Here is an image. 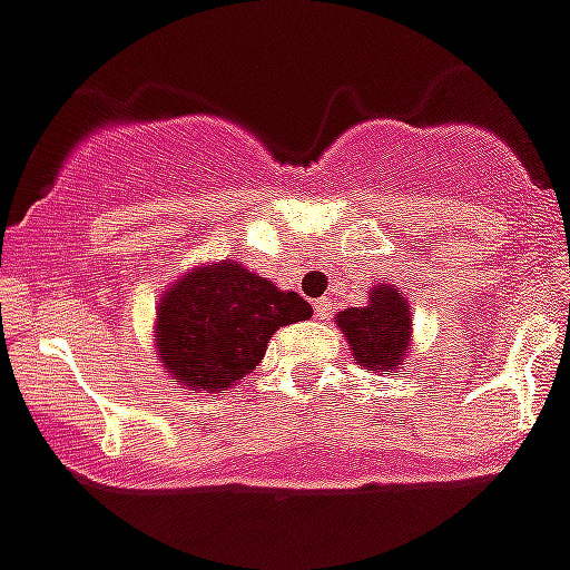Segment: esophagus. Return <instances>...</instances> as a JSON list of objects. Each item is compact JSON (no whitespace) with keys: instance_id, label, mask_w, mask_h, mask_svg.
<instances>
[{"instance_id":"1","label":"esophagus","mask_w":570,"mask_h":570,"mask_svg":"<svg viewBox=\"0 0 570 570\" xmlns=\"http://www.w3.org/2000/svg\"><path fill=\"white\" fill-rule=\"evenodd\" d=\"M313 307H315V318H318V322H327V318H330V309H333V304H330V298L315 301Z\"/></svg>"}]
</instances>
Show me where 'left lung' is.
I'll use <instances>...</instances> for the list:
<instances>
[{
  "instance_id": "obj_1",
  "label": "left lung",
  "mask_w": 570,
  "mask_h": 570,
  "mask_svg": "<svg viewBox=\"0 0 570 570\" xmlns=\"http://www.w3.org/2000/svg\"><path fill=\"white\" fill-rule=\"evenodd\" d=\"M356 365L365 371H391L411 353V309L396 286L380 284L367 293L365 307H347L336 315Z\"/></svg>"
}]
</instances>
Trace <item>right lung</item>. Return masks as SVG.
<instances>
[{
  "label": "right lung",
  "instance_id": "right-lung-1",
  "mask_svg": "<svg viewBox=\"0 0 570 570\" xmlns=\"http://www.w3.org/2000/svg\"><path fill=\"white\" fill-rule=\"evenodd\" d=\"M313 307L298 293L237 261L185 272L156 309L161 367L194 394H226L252 374L277 327L307 322Z\"/></svg>",
  "mask_w": 570,
  "mask_h": 570
}]
</instances>
